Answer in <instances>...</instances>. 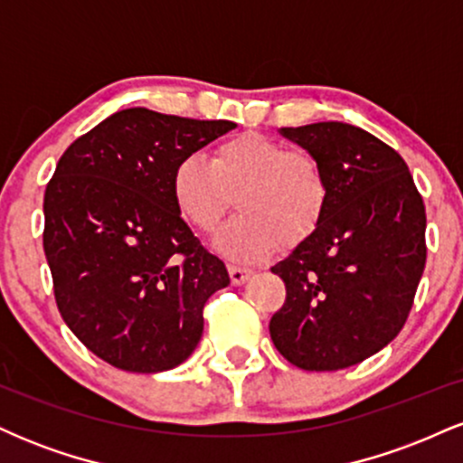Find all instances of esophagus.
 Returning a JSON list of instances; mask_svg holds the SVG:
<instances>
[{"mask_svg":"<svg viewBox=\"0 0 463 463\" xmlns=\"http://www.w3.org/2000/svg\"><path fill=\"white\" fill-rule=\"evenodd\" d=\"M228 274H231L232 285H241V283H246V280L250 279V274H252V269L241 268V265L231 263V265H228Z\"/></svg>","mask_w":463,"mask_h":463,"instance_id":"obj_1","label":"esophagus"}]
</instances>
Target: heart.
<instances>
[{"instance_id": "1", "label": "heart", "mask_w": 463, "mask_h": 463, "mask_svg": "<svg viewBox=\"0 0 463 463\" xmlns=\"http://www.w3.org/2000/svg\"><path fill=\"white\" fill-rule=\"evenodd\" d=\"M172 200L195 231L211 235L237 194L239 213L217 235V248L235 261H259L276 246L296 248L317 231L331 183L316 154L289 150L261 132L220 141L211 163L187 154L174 165Z\"/></svg>"}]
</instances>
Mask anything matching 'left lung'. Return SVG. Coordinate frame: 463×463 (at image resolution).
Wrapping results in <instances>:
<instances>
[{
	"label": "left lung",
	"instance_id": "1",
	"mask_svg": "<svg viewBox=\"0 0 463 463\" xmlns=\"http://www.w3.org/2000/svg\"><path fill=\"white\" fill-rule=\"evenodd\" d=\"M280 132L320 158L331 198L320 228L272 268L287 294L269 335L302 370H342L405 326L427 263L424 202L401 154L357 126Z\"/></svg>",
	"mask_w": 463,
	"mask_h": 463
}]
</instances>
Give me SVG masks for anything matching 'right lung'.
Returning a JSON list of instances; mask_svg holds the SVG:
<instances>
[{
    "label": "right lung",
    "instance_id": "add662e5",
    "mask_svg": "<svg viewBox=\"0 0 463 463\" xmlns=\"http://www.w3.org/2000/svg\"><path fill=\"white\" fill-rule=\"evenodd\" d=\"M237 124L147 109L110 115L67 147L47 183L43 250L62 320L128 372L194 353L206 300L231 283L172 200V169Z\"/></svg>",
    "mask_w": 463,
    "mask_h": 463
}]
</instances>
